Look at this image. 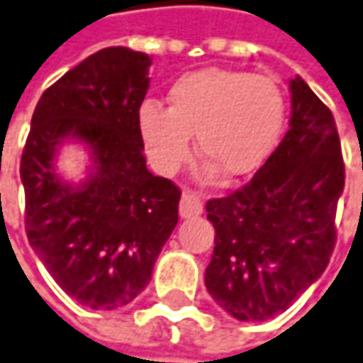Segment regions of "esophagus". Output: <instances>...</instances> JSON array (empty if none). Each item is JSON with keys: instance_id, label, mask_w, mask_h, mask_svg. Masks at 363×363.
I'll return each mask as SVG.
<instances>
[{"instance_id": "34e87169", "label": "esophagus", "mask_w": 363, "mask_h": 363, "mask_svg": "<svg viewBox=\"0 0 363 363\" xmlns=\"http://www.w3.org/2000/svg\"><path fill=\"white\" fill-rule=\"evenodd\" d=\"M181 218H195V216H201L203 213V199L199 193H193V191H184L181 199Z\"/></svg>"}]
</instances>
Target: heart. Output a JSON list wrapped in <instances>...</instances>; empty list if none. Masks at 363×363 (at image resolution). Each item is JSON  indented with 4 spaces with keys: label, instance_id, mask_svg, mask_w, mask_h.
I'll list each match as a JSON object with an SVG mask.
<instances>
[{
    "label": "heart",
    "instance_id": "heart-1",
    "mask_svg": "<svg viewBox=\"0 0 363 363\" xmlns=\"http://www.w3.org/2000/svg\"><path fill=\"white\" fill-rule=\"evenodd\" d=\"M286 123V98L275 79L236 69L182 75L168 92V108L143 102L138 125L145 156L162 177H172L191 158L193 138L207 158L203 179L224 170L245 177L263 166Z\"/></svg>",
    "mask_w": 363,
    "mask_h": 363
}]
</instances>
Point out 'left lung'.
Listing matches in <instances>:
<instances>
[{
  "mask_svg": "<svg viewBox=\"0 0 363 363\" xmlns=\"http://www.w3.org/2000/svg\"><path fill=\"white\" fill-rule=\"evenodd\" d=\"M291 118L275 152L242 189L209 199L216 246L211 298L238 320H267L294 304L329 265L345 164L333 113L302 77L289 82Z\"/></svg>",
  "mask_w": 363,
  "mask_h": 363,
  "instance_id": "obj_1",
  "label": "left lung"
}]
</instances>
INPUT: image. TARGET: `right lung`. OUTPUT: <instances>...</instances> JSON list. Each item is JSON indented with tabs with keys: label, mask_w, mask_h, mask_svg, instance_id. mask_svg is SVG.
<instances>
[{
	"label": "right lung",
	"mask_w": 363,
	"mask_h": 363,
	"mask_svg": "<svg viewBox=\"0 0 363 363\" xmlns=\"http://www.w3.org/2000/svg\"><path fill=\"white\" fill-rule=\"evenodd\" d=\"M150 65L127 47L84 59L43 92L22 152L28 242L59 288L92 310L138 298L179 222L181 189L147 170L139 135ZM67 138L93 158L79 185L54 168Z\"/></svg>",
	"instance_id": "right-lung-1"
}]
</instances>
